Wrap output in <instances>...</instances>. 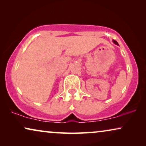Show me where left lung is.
<instances>
[{
	"label": "left lung",
	"mask_w": 146,
	"mask_h": 146,
	"mask_svg": "<svg viewBox=\"0 0 146 146\" xmlns=\"http://www.w3.org/2000/svg\"><path fill=\"white\" fill-rule=\"evenodd\" d=\"M113 43H114V44H116V45H119V44H118V43H117V42H116V41H115V40H113Z\"/></svg>",
	"instance_id": "1"
}]
</instances>
